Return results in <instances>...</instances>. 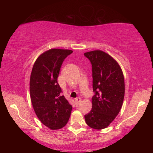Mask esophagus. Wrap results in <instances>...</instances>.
I'll list each match as a JSON object with an SVG mask.
<instances>
[{
  "mask_svg": "<svg viewBox=\"0 0 153 153\" xmlns=\"http://www.w3.org/2000/svg\"><path fill=\"white\" fill-rule=\"evenodd\" d=\"M81 100H82L81 98H79V97L76 98V100H75V104H76V105H78L79 103L81 102Z\"/></svg>",
  "mask_w": 153,
  "mask_h": 153,
  "instance_id": "esophagus-1",
  "label": "esophagus"
}]
</instances>
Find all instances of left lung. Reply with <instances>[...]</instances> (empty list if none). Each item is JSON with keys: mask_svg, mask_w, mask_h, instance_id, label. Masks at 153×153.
Listing matches in <instances>:
<instances>
[{"mask_svg": "<svg viewBox=\"0 0 153 153\" xmlns=\"http://www.w3.org/2000/svg\"><path fill=\"white\" fill-rule=\"evenodd\" d=\"M92 65V108L84 115L87 125L102 129L115 120L122 107L125 84L122 70L115 59L102 51L84 54Z\"/></svg>", "mask_w": 153, "mask_h": 153, "instance_id": "left-lung-1", "label": "left lung"}]
</instances>
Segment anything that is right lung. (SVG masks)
Returning <instances> with one entry per match:
<instances>
[{"mask_svg": "<svg viewBox=\"0 0 153 153\" xmlns=\"http://www.w3.org/2000/svg\"><path fill=\"white\" fill-rule=\"evenodd\" d=\"M73 53L71 50L53 48L40 55L33 65L30 90L32 106L38 119L51 129L66 125L72 106L64 96L57 82L63 62Z\"/></svg>", "mask_w": 153, "mask_h": 153, "instance_id": "1", "label": "right lung"}]
</instances>
